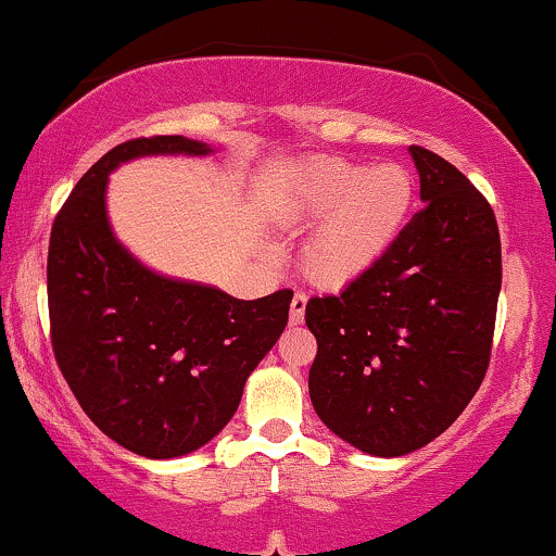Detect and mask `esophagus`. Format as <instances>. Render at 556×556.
Masks as SVG:
<instances>
[{
  "mask_svg": "<svg viewBox=\"0 0 556 556\" xmlns=\"http://www.w3.org/2000/svg\"><path fill=\"white\" fill-rule=\"evenodd\" d=\"M305 307H307V298L302 292H294L292 305H290V323L292 326H300L305 320Z\"/></svg>",
  "mask_w": 556,
  "mask_h": 556,
  "instance_id": "esophagus-1",
  "label": "esophagus"
}]
</instances>
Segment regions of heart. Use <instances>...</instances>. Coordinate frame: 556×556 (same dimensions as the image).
I'll return each instance as SVG.
<instances>
[{
    "instance_id": "1",
    "label": "heart",
    "mask_w": 556,
    "mask_h": 556,
    "mask_svg": "<svg viewBox=\"0 0 556 556\" xmlns=\"http://www.w3.org/2000/svg\"><path fill=\"white\" fill-rule=\"evenodd\" d=\"M416 205L413 177L397 164L318 159L294 174L285 215L313 228L302 271L323 290H343L375 271L395 249Z\"/></svg>"
}]
</instances>
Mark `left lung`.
Returning <instances> with one entry per match:
<instances>
[{"mask_svg":"<svg viewBox=\"0 0 556 556\" xmlns=\"http://www.w3.org/2000/svg\"><path fill=\"white\" fill-rule=\"evenodd\" d=\"M407 153L424 210L375 271L305 307L318 341L315 413L346 444L388 459L431 444L480 390L503 279L488 200L439 153Z\"/></svg>","mask_w":556,"mask_h":556,"instance_id":"8db88e82","label":"left lung"}]
</instances>
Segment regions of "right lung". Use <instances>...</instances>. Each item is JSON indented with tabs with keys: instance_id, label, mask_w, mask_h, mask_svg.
Here are the masks:
<instances>
[{
	"instance_id": "right-lung-1",
	"label": "right lung",
	"mask_w": 556,
	"mask_h": 556,
	"mask_svg": "<svg viewBox=\"0 0 556 556\" xmlns=\"http://www.w3.org/2000/svg\"><path fill=\"white\" fill-rule=\"evenodd\" d=\"M210 153L213 146L185 136L115 146L74 187L48 245L61 375L91 424L146 459H174L215 439L290 318V290L236 300L213 285L166 277L110 226L108 181L117 166Z\"/></svg>"
}]
</instances>
